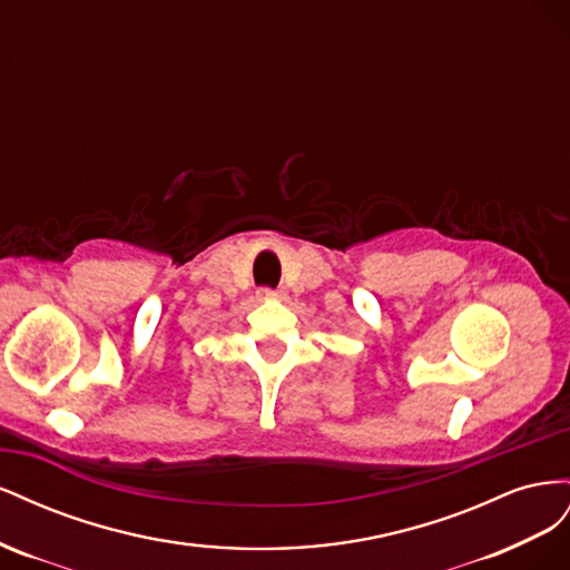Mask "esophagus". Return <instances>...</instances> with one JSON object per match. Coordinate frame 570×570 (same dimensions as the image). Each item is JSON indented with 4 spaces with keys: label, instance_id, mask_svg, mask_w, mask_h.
<instances>
[{
    "label": "esophagus",
    "instance_id": "esophagus-1",
    "mask_svg": "<svg viewBox=\"0 0 570 570\" xmlns=\"http://www.w3.org/2000/svg\"><path fill=\"white\" fill-rule=\"evenodd\" d=\"M258 297H262V299H283V297H285V289L262 287V289H258Z\"/></svg>",
    "mask_w": 570,
    "mask_h": 570
}]
</instances>
